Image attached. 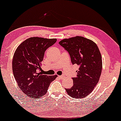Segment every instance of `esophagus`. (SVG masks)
<instances>
[{
	"label": "esophagus",
	"instance_id": "34e87169",
	"mask_svg": "<svg viewBox=\"0 0 121 121\" xmlns=\"http://www.w3.org/2000/svg\"><path fill=\"white\" fill-rule=\"evenodd\" d=\"M59 78H60V79H62V78H63V76L62 75H59Z\"/></svg>",
	"mask_w": 121,
	"mask_h": 121
}]
</instances>
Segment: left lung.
I'll list each match as a JSON object with an SVG mask.
<instances>
[{
  "label": "left lung",
  "mask_w": 121,
  "mask_h": 121,
  "mask_svg": "<svg viewBox=\"0 0 121 121\" xmlns=\"http://www.w3.org/2000/svg\"><path fill=\"white\" fill-rule=\"evenodd\" d=\"M59 43L69 53L73 65L79 66L76 77L72 78L73 85L66 89V92L73 98H83L93 91L101 75L102 58L99 49L91 40L79 36L63 39Z\"/></svg>",
  "instance_id": "left-lung-1"
}]
</instances>
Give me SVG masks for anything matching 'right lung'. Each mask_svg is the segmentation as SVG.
Wrapping results in <instances>:
<instances>
[{"label":"right lung","mask_w":121,"mask_h":121,"mask_svg":"<svg viewBox=\"0 0 121 121\" xmlns=\"http://www.w3.org/2000/svg\"><path fill=\"white\" fill-rule=\"evenodd\" d=\"M56 39L31 37L19 46L13 57L14 78L22 92L30 97L38 99L47 92L49 86L57 75H43L41 68L45 51L56 43Z\"/></svg>","instance_id":"add662e5"}]
</instances>
